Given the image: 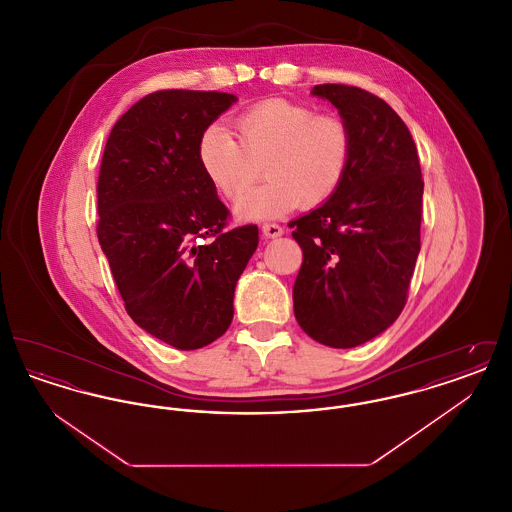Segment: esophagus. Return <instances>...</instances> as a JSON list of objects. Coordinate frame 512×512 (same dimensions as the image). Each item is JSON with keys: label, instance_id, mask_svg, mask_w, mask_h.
I'll list each match as a JSON object with an SVG mask.
<instances>
[{"label": "esophagus", "instance_id": "34e87169", "mask_svg": "<svg viewBox=\"0 0 512 512\" xmlns=\"http://www.w3.org/2000/svg\"><path fill=\"white\" fill-rule=\"evenodd\" d=\"M261 230H263L265 238H278V236L284 234V228L280 224H276V222H265Z\"/></svg>", "mask_w": 512, "mask_h": 512}]
</instances>
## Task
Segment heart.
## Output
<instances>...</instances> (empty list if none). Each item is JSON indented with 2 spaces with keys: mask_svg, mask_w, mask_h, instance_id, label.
<instances>
[{
  "mask_svg": "<svg viewBox=\"0 0 512 512\" xmlns=\"http://www.w3.org/2000/svg\"><path fill=\"white\" fill-rule=\"evenodd\" d=\"M234 134L211 124L199 138V165L213 188L240 201L245 219H274L297 205L315 209L340 190L351 161V130L338 115L272 98L234 117Z\"/></svg>",
  "mask_w": 512,
  "mask_h": 512,
  "instance_id": "1",
  "label": "heart"
}]
</instances>
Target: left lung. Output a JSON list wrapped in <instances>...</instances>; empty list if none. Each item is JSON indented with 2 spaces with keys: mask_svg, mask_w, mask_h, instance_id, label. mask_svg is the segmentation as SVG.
<instances>
[{
  "mask_svg": "<svg viewBox=\"0 0 512 512\" xmlns=\"http://www.w3.org/2000/svg\"><path fill=\"white\" fill-rule=\"evenodd\" d=\"M351 130L340 190L292 220L303 263L293 313L307 336L349 349L401 315L420 251L424 180L413 136L384 99L357 86L318 84Z\"/></svg>",
  "mask_w": 512,
  "mask_h": 512,
  "instance_id": "obj_1",
  "label": "left lung"
}]
</instances>
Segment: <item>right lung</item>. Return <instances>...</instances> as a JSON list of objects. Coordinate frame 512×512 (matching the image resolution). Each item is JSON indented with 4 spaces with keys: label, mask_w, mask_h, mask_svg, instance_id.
Returning a JSON list of instances; mask_svg holds the SVG:
<instances>
[{
    "label": "right lung",
    "mask_w": 512,
    "mask_h": 512,
    "mask_svg": "<svg viewBox=\"0 0 512 512\" xmlns=\"http://www.w3.org/2000/svg\"><path fill=\"white\" fill-rule=\"evenodd\" d=\"M236 96L157 90L115 122L98 178V240L130 318L176 349L220 338L259 228L230 211L197 157L205 128Z\"/></svg>",
    "instance_id": "1"
}]
</instances>
